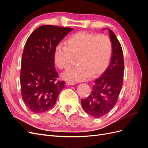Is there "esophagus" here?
Wrapping results in <instances>:
<instances>
[{"label": "esophagus", "instance_id": "esophagus-1", "mask_svg": "<svg viewBox=\"0 0 148 148\" xmlns=\"http://www.w3.org/2000/svg\"><path fill=\"white\" fill-rule=\"evenodd\" d=\"M66 84L67 85H70V86H73V85H75L76 84V83L74 82H67Z\"/></svg>", "mask_w": 148, "mask_h": 148}]
</instances>
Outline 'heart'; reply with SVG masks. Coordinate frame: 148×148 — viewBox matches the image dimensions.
Segmentation results:
<instances>
[{"instance_id":"1","label":"heart","mask_w":148,"mask_h":148,"mask_svg":"<svg viewBox=\"0 0 148 148\" xmlns=\"http://www.w3.org/2000/svg\"><path fill=\"white\" fill-rule=\"evenodd\" d=\"M111 54L112 43L108 36L82 31L71 36L67 40L66 46L57 45L53 59L59 69L68 70L72 64L73 57L77 58L78 66L66 71L62 77L70 81L81 82L104 70Z\"/></svg>"}]
</instances>
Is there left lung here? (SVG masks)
<instances>
[{
  "mask_svg": "<svg viewBox=\"0 0 148 148\" xmlns=\"http://www.w3.org/2000/svg\"><path fill=\"white\" fill-rule=\"evenodd\" d=\"M107 30L112 49L109 65L101 77L96 79L90 95L86 99H82L84 110L95 118L102 117L113 109L117 101L123 80L122 49L113 31L109 28Z\"/></svg>",
  "mask_w": 148,
  "mask_h": 148,
  "instance_id": "8db88e82",
  "label": "left lung"
}]
</instances>
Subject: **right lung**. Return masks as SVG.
<instances>
[{
  "label": "right lung",
  "mask_w": 148,
  "mask_h": 148,
  "mask_svg": "<svg viewBox=\"0 0 148 148\" xmlns=\"http://www.w3.org/2000/svg\"><path fill=\"white\" fill-rule=\"evenodd\" d=\"M72 30L58 26H41L25 43L21 64V96L33 112L41 114L52 109L65 88L64 82L57 81L53 52Z\"/></svg>",
  "instance_id": "right-lung-1"
}]
</instances>
